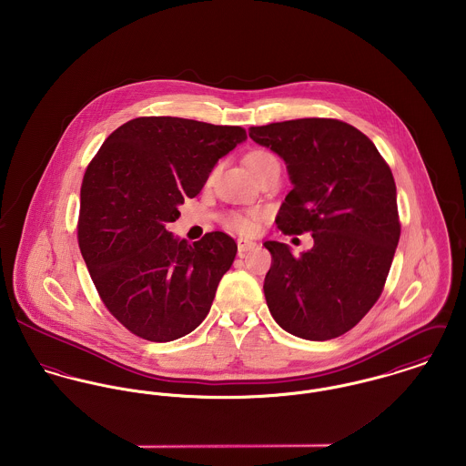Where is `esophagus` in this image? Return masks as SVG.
Instances as JSON below:
<instances>
[{
	"mask_svg": "<svg viewBox=\"0 0 466 466\" xmlns=\"http://www.w3.org/2000/svg\"><path fill=\"white\" fill-rule=\"evenodd\" d=\"M237 246H238V253L244 255L246 251H251L257 248V242H251V240H246V238H238L237 240Z\"/></svg>",
	"mask_w": 466,
	"mask_h": 466,
	"instance_id": "1",
	"label": "esophagus"
}]
</instances>
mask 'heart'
<instances>
[{
  "label": "heart",
  "instance_id": "heart-1",
  "mask_svg": "<svg viewBox=\"0 0 466 466\" xmlns=\"http://www.w3.org/2000/svg\"><path fill=\"white\" fill-rule=\"evenodd\" d=\"M268 157H272L268 152L264 150H255L251 154L246 156L244 163L249 168V172H253L262 161H266ZM260 218L262 215L258 211H249V213H229L226 217V228H229L231 231H237L240 235H253L258 226H260Z\"/></svg>",
  "mask_w": 466,
  "mask_h": 466
}]
</instances>
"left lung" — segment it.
<instances>
[{
    "instance_id": "1",
    "label": "left lung",
    "mask_w": 466,
    "mask_h": 466,
    "mask_svg": "<svg viewBox=\"0 0 466 466\" xmlns=\"http://www.w3.org/2000/svg\"><path fill=\"white\" fill-rule=\"evenodd\" d=\"M249 136L287 165L292 190L278 228L314 238L299 257L287 244H264L272 255L264 283L268 312L296 337H339L377 303L399 246L391 168L366 134L332 118L268 124Z\"/></svg>"
}]
</instances>
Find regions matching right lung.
<instances>
[{
	"instance_id": "add662e5",
	"label": "right lung",
	"mask_w": 466,
	"mask_h": 466,
	"mask_svg": "<svg viewBox=\"0 0 466 466\" xmlns=\"http://www.w3.org/2000/svg\"><path fill=\"white\" fill-rule=\"evenodd\" d=\"M246 139L237 126L143 116L118 127L89 163L80 188V253L104 305L134 335L168 342L208 316L237 244L222 231L188 244L167 226L217 161Z\"/></svg>"
}]
</instances>
